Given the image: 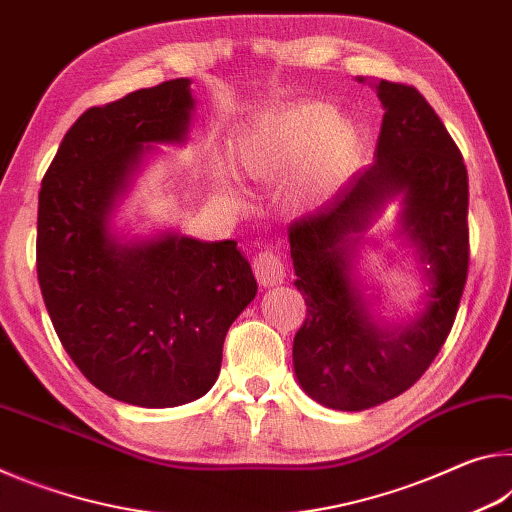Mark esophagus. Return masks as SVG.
Instances as JSON below:
<instances>
[{"mask_svg": "<svg viewBox=\"0 0 512 512\" xmlns=\"http://www.w3.org/2000/svg\"><path fill=\"white\" fill-rule=\"evenodd\" d=\"M253 271L255 277L259 280V284H264V287H273V284H280L284 280V262L280 257H277L271 248L262 250V253H257L253 259Z\"/></svg>", "mask_w": 512, "mask_h": 512, "instance_id": "1", "label": "esophagus"}]
</instances>
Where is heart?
I'll return each mask as SVG.
<instances>
[{
  "label": "heart",
  "instance_id": "1",
  "mask_svg": "<svg viewBox=\"0 0 512 512\" xmlns=\"http://www.w3.org/2000/svg\"><path fill=\"white\" fill-rule=\"evenodd\" d=\"M359 149V131L339 119L327 103H293L255 119L237 135L232 160L244 176L275 183L291 176L289 198L307 207L334 192L348 173ZM219 185L230 192L228 178Z\"/></svg>",
  "mask_w": 512,
  "mask_h": 512
}]
</instances>
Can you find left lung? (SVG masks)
I'll use <instances>...</instances> for the list:
<instances>
[{
    "mask_svg": "<svg viewBox=\"0 0 512 512\" xmlns=\"http://www.w3.org/2000/svg\"><path fill=\"white\" fill-rule=\"evenodd\" d=\"M377 97L386 112L375 162L289 228L293 284L307 305L293 370L311 400L339 411L393 400L424 375L454 325L470 264L461 151L413 85L379 81ZM395 195L401 234L430 266L432 284L425 309L404 326L379 324L353 277L362 232Z\"/></svg>",
    "mask_w": 512,
    "mask_h": 512,
    "instance_id": "left-lung-1",
    "label": "left lung"
}]
</instances>
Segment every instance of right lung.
I'll return each instance as SVG.
<instances>
[{
	"label": "right lung",
	"instance_id": "add662e5",
	"mask_svg": "<svg viewBox=\"0 0 512 512\" xmlns=\"http://www.w3.org/2000/svg\"><path fill=\"white\" fill-rule=\"evenodd\" d=\"M192 81L85 110L42 178L36 262L65 352L112 400L169 409L214 386L230 325L257 293L237 241H124L110 216L153 144H183Z\"/></svg>",
	"mask_w": 512,
	"mask_h": 512
}]
</instances>
